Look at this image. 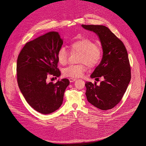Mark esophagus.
I'll return each instance as SVG.
<instances>
[{
	"label": "esophagus",
	"instance_id": "34e87169",
	"mask_svg": "<svg viewBox=\"0 0 146 146\" xmlns=\"http://www.w3.org/2000/svg\"><path fill=\"white\" fill-rule=\"evenodd\" d=\"M76 79H74V78H69V81H70V82H73L76 80Z\"/></svg>",
	"mask_w": 146,
	"mask_h": 146
}]
</instances>
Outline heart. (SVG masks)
Segmentation results:
<instances>
[{"instance_id":"heart-1","label":"heart","mask_w":146,"mask_h":146,"mask_svg":"<svg viewBox=\"0 0 146 146\" xmlns=\"http://www.w3.org/2000/svg\"><path fill=\"white\" fill-rule=\"evenodd\" d=\"M69 47L72 52H79L80 56L78 64H72L66 67L63 70L64 76L72 78L81 77L87 70V66L94 67L97 66L102 59L103 51L100 45L89 38L76 40L72 42ZM68 52L64 47L59 48L57 53V58L61 65L67 63Z\"/></svg>"}]
</instances>
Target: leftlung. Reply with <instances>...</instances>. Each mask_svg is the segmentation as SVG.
Instances as JSON below:
<instances>
[{
    "instance_id": "left-lung-1",
    "label": "left lung",
    "mask_w": 146,
    "mask_h": 146,
    "mask_svg": "<svg viewBox=\"0 0 146 146\" xmlns=\"http://www.w3.org/2000/svg\"><path fill=\"white\" fill-rule=\"evenodd\" d=\"M82 26L99 36L103 49L102 59L90 77H102L104 80L99 86L96 82H86L87 99L100 110L112 109L121 101L131 80V67L127 49L122 41L106 27Z\"/></svg>"
}]
</instances>
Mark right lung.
Wrapping results in <instances>:
<instances>
[{"label":"right lung","instance_id":"right-lung-1","mask_svg":"<svg viewBox=\"0 0 146 146\" xmlns=\"http://www.w3.org/2000/svg\"><path fill=\"white\" fill-rule=\"evenodd\" d=\"M63 43L57 32H50L28 42L17 59V82L28 104L42 114L58 110L70 83L63 79L47 83L50 76L59 77L57 53Z\"/></svg>","mask_w":146,"mask_h":146}]
</instances>
